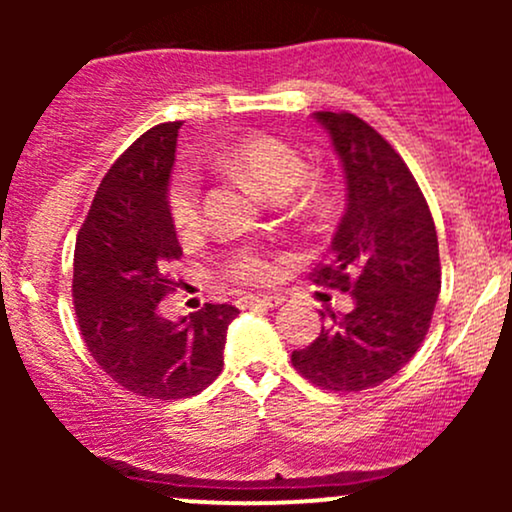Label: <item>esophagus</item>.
<instances>
[{"mask_svg":"<svg viewBox=\"0 0 512 512\" xmlns=\"http://www.w3.org/2000/svg\"><path fill=\"white\" fill-rule=\"evenodd\" d=\"M286 298L281 293H260V296H245V305H262V308H279Z\"/></svg>","mask_w":512,"mask_h":512,"instance_id":"obj_1","label":"esophagus"}]
</instances>
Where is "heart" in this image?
Masks as SVG:
<instances>
[{
  "label": "heart",
  "instance_id": "heart-1",
  "mask_svg": "<svg viewBox=\"0 0 512 512\" xmlns=\"http://www.w3.org/2000/svg\"><path fill=\"white\" fill-rule=\"evenodd\" d=\"M226 161L231 168L255 180L274 199L289 197L305 175L303 156L284 139L267 134L245 137L228 151ZM168 214L180 236H192L202 226V190L190 170H178L170 180ZM223 272L245 284H262L276 276V262L257 248H240L223 262Z\"/></svg>",
  "mask_w": 512,
  "mask_h": 512
}]
</instances>
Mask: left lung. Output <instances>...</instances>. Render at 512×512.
Wrapping results in <instances>:
<instances>
[{
	"label": "left lung",
	"instance_id": "obj_1",
	"mask_svg": "<svg viewBox=\"0 0 512 512\" xmlns=\"http://www.w3.org/2000/svg\"><path fill=\"white\" fill-rule=\"evenodd\" d=\"M330 132L346 178V211L330 260L313 281L349 291L354 308L322 313L313 344L291 354L322 390L358 392L385 383L419 351L440 293L438 236L414 175L368 122L351 113H315Z\"/></svg>",
	"mask_w": 512,
	"mask_h": 512
}]
</instances>
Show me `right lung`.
Masks as SVG:
<instances>
[{
  "label": "right lung",
  "mask_w": 512,
  "mask_h": 512,
  "mask_svg": "<svg viewBox=\"0 0 512 512\" xmlns=\"http://www.w3.org/2000/svg\"><path fill=\"white\" fill-rule=\"evenodd\" d=\"M180 125L151 127L110 166L74 248L81 337L117 385L146 399H185L214 383L238 315L226 303H207L178 322L158 313L175 286L168 264L182 255L168 214Z\"/></svg>",
  "instance_id": "right-lung-1"
}]
</instances>
